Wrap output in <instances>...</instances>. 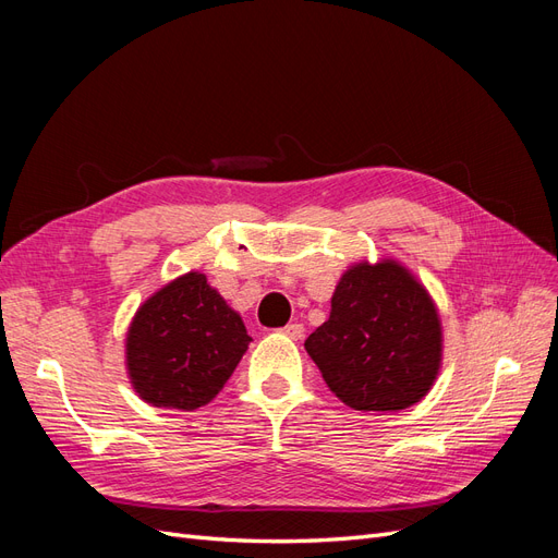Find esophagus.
I'll return each mask as SVG.
<instances>
[{"label": "esophagus", "instance_id": "1", "mask_svg": "<svg viewBox=\"0 0 558 558\" xmlns=\"http://www.w3.org/2000/svg\"><path fill=\"white\" fill-rule=\"evenodd\" d=\"M281 332H283V335H289L291 340H300L302 332H305V326H302V324H289V326H283V328H281Z\"/></svg>", "mask_w": 558, "mask_h": 558}]
</instances>
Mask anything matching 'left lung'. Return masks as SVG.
Segmentation results:
<instances>
[{
  "instance_id": "8db88e82",
  "label": "left lung",
  "mask_w": 558,
  "mask_h": 558,
  "mask_svg": "<svg viewBox=\"0 0 558 558\" xmlns=\"http://www.w3.org/2000/svg\"><path fill=\"white\" fill-rule=\"evenodd\" d=\"M305 349L349 408L396 412L424 398L437 377L440 316L424 286L396 260L359 263L337 283L330 316Z\"/></svg>"
}]
</instances>
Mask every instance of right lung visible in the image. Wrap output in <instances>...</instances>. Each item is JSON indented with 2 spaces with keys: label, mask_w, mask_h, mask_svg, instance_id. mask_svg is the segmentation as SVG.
Segmentation results:
<instances>
[{
  "label": "right lung",
  "mask_w": 558,
  "mask_h": 558,
  "mask_svg": "<svg viewBox=\"0 0 558 558\" xmlns=\"http://www.w3.org/2000/svg\"><path fill=\"white\" fill-rule=\"evenodd\" d=\"M248 342L240 314L191 272L140 307L128 330V373L156 408L197 410L221 391Z\"/></svg>",
  "instance_id": "add662e5"
}]
</instances>
